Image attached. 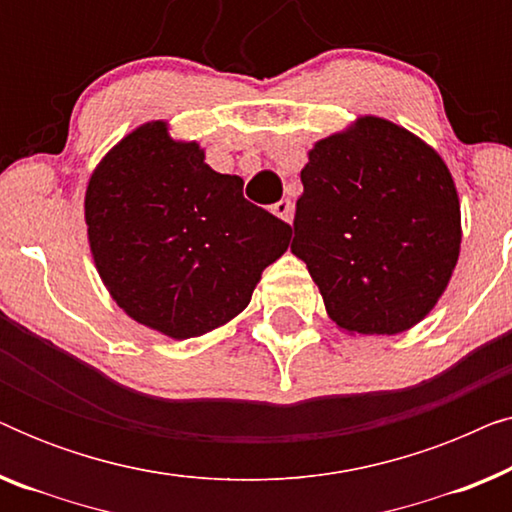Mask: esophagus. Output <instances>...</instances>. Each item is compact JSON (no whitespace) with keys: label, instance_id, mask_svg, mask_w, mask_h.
I'll return each mask as SVG.
<instances>
[{"label":"esophagus","instance_id":"esophagus-1","mask_svg":"<svg viewBox=\"0 0 512 512\" xmlns=\"http://www.w3.org/2000/svg\"><path fill=\"white\" fill-rule=\"evenodd\" d=\"M272 214L279 216V219L286 221V223H291V221H293V202H291L289 198L279 200L277 205L272 207Z\"/></svg>","mask_w":512,"mask_h":512}]
</instances>
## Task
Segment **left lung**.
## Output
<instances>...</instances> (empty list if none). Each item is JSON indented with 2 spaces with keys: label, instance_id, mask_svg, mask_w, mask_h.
I'll return each instance as SVG.
<instances>
[{
  "label": "left lung",
  "instance_id": "8db88e82",
  "mask_svg": "<svg viewBox=\"0 0 512 512\" xmlns=\"http://www.w3.org/2000/svg\"><path fill=\"white\" fill-rule=\"evenodd\" d=\"M300 172L291 251L342 331L396 335L433 310L459 261L461 212L443 158L361 116L319 139Z\"/></svg>",
  "mask_w": 512,
  "mask_h": 512
}]
</instances>
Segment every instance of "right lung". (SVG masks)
Listing matches in <instances>:
<instances>
[{"label":"right lung","mask_w":512,"mask_h":512,"mask_svg":"<svg viewBox=\"0 0 512 512\" xmlns=\"http://www.w3.org/2000/svg\"><path fill=\"white\" fill-rule=\"evenodd\" d=\"M244 181L174 142L165 121L139 125L95 167L86 226L95 268L118 307L174 340L228 324L261 272L289 249L291 226L242 195Z\"/></svg>","instance_id":"right-lung-1"}]
</instances>
